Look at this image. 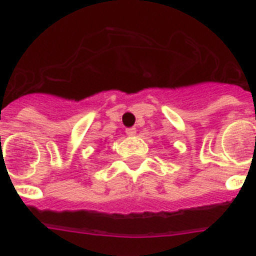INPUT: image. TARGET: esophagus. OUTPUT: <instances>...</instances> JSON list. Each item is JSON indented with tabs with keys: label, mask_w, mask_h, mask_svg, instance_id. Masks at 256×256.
<instances>
[{
	"label": "esophagus",
	"mask_w": 256,
	"mask_h": 256,
	"mask_svg": "<svg viewBox=\"0 0 256 256\" xmlns=\"http://www.w3.org/2000/svg\"><path fill=\"white\" fill-rule=\"evenodd\" d=\"M136 128H126V134H128V136H136Z\"/></svg>",
	"instance_id": "obj_1"
}]
</instances>
